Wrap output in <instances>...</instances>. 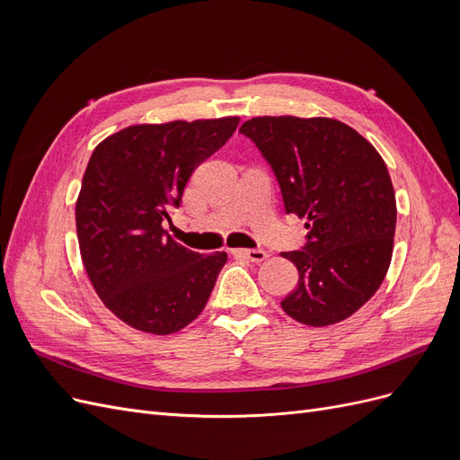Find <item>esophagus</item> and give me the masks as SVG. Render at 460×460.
Returning <instances> with one entry per match:
<instances>
[{"instance_id":"34e87169","label":"esophagus","mask_w":460,"mask_h":460,"mask_svg":"<svg viewBox=\"0 0 460 460\" xmlns=\"http://www.w3.org/2000/svg\"><path fill=\"white\" fill-rule=\"evenodd\" d=\"M232 255L235 257H243L253 262H261L269 257V253L264 249H232Z\"/></svg>"}]
</instances>
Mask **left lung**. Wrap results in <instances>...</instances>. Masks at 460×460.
I'll list each match as a JSON object with an SVG mask.
<instances>
[{
    "label": "left lung",
    "mask_w": 460,
    "mask_h": 460,
    "mask_svg": "<svg viewBox=\"0 0 460 460\" xmlns=\"http://www.w3.org/2000/svg\"><path fill=\"white\" fill-rule=\"evenodd\" d=\"M240 132L269 161L286 213L309 228L299 270L282 309L301 324L330 326L378 291L394 253L397 205L380 153L347 124L326 119L255 117Z\"/></svg>",
    "instance_id": "1"
}]
</instances>
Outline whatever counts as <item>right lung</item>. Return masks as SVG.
I'll return each mask as SVG.
<instances>
[{"label": "right lung", "mask_w": 460, "mask_h": 460, "mask_svg": "<svg viewBox=\"0 0 460 460\" xmlns=\"http://www.w3.org/2000/svg\"><path fill=\"white\" fill-rule=\"evenodd\" d=\"M240 119L134 124L92 153L76 199L84 269L105 307L128 326L166 336L199 316L228 255H201L163 228L191 172Z\"/></svg>", "instance_id": "right-lung-1"}]
</instances>
